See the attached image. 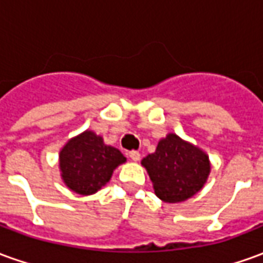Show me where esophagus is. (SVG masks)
Segmentation results:
<instances>
[{"label": "esophagus", "instance_id": "34e87169", "mask_svg": "<svg viewBox=\"0 0 263 263\" xmlns=\"http://www.w3.org/2000/svg\"><path fill=\"white\" fill-rule=\"evenodd\" d=\"M128 155H129V158H131L134 162H138V160L141 159V154H139V152H137V151H131V152H129Z\"/></svg>", "mask_w": 263, "mask_h": 263}]
</instances>
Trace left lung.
Segmentation results:
<instances>
[{"instance_id":"obj_1","label":"left lung","mask_w":263,"mask_h":263,"mask_svg":"<svg viewBox=\"0 0 263 263\" xmlns=\"http://www.w3.org/2000/svg\"><path fill=\"white\" fill-rule=\"evenodd\" d=\"M155 194L166 203H180L203 189L210 175L209 156L176 134L160 139L155 154L142 159Z\"/></svg>"}]
</instances>
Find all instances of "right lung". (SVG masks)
<instances>
[{"mask_svg": "<svg viewBox=\"0 0 263 263\" xmlns=\"http://www.w3.org/2000/svg\"><path fill=\"white\" fill-rule=\"evenodd\" d=\"M125 160L118 149L105 145L92 131L71 138L59 155L63 182L71 192L83 196L94 194L105 186L115 167Z\"/></svg>", "mask_w": 263, "mask_h": 263, "instance_id": "add662e5", "label": "right lung"}]
</instances>
